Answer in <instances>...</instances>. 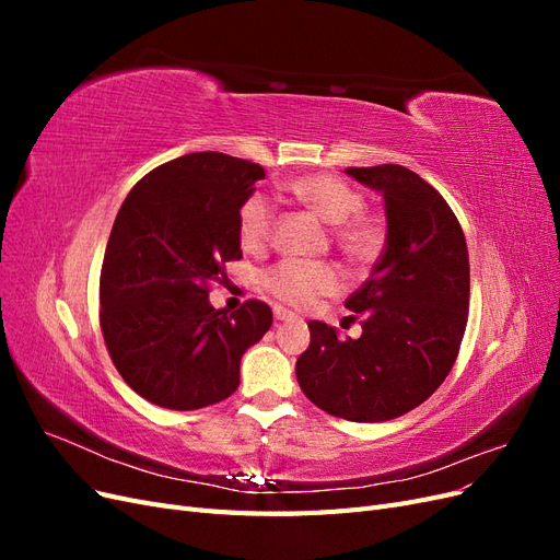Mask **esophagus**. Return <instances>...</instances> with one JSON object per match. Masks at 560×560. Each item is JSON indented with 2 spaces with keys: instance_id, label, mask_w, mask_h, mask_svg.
Here are the masks:
<instances>
[{
  "instance_id": "1",
  "label": "esophagus",
  "mask_w": 560,
  "mask_h": 560,
  "mask_svg": "<svg viewBox=\"0 0 560 560\" xmlns=\"http://www.w3.org/2000/svg\"><path fill=\"white\" fill-rule=\"evenodd\" d=\"M273 317H276V322H292V319H296V315H294L292 311L280 308V306H276V311H273Z\"/></svg>"
}]
</instances>
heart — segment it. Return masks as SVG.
<instances>
[{
    "label": "heart",
    "mask_w": 560,
    "mask_h": 560,
    "mask_svg": "<svg viewBox=\"0 0 560 560\" xmlns=\"http://www.w3.org/2000/svg\"><path fill=\"white\" fill-rule=\"evenodd\" d=\"M287 196L306 206L322 222L334 226L336 243L352 261L374 259L385 243V226L378 217L360 214L364 198L350 184L334 175H303L284 184ZM276 224V210L261 194L249 196L238 212V241L245 249H261ZM266 290L287 306L306 308L319 296L334 294L341 284L336 268L284 259L264 276Z\"/></svg>",
    "instance_id": "obj_1"
}]
</instances>
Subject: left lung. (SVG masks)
<instances>
[{"mask_svg": "<svg viewBox=\"0 0 560 560\" xmlns=\"http://www.w3.org/2000/svg\"><path fill=\"white\" fill-rule=\"evenodd\" d=\"M346 175L383 196L385 247L346 301L362 313V336L341 338L325 322H308L296 381L322 411L383 422L416 409L448 376L467 325L469 254L448 202L409 167H348Z\"/></svg>", "mask_w": 560, "mask_h": 560, "instance_id": "1", "label": "left lung"}]
</instances>
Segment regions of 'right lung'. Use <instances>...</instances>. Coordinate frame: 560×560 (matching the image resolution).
<instances>
[{
    "instance_id": "1",
    "label": "right lung",
    "mask_w": 560,
    "mask_h": 560,
    "mask_svg": "<svg viewBox=\"0 0 560 560\" xmlns=\"http://www.w3.org/2000/svg\"><path fill=\"white\" fill-rule=\"evenodd\" d=\"M264 167L219 151L159 165L132 186L100 273V327L124 381L147 401L194 411L231 397L241 360L273 325L261 301L217 311L208 280L243 259L238 212Z\"/></svg>"
}]
</instances>
